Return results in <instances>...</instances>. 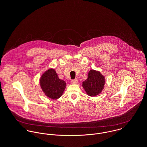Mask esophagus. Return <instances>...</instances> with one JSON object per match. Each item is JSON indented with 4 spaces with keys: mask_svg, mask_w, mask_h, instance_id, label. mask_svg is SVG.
Returning a JSON list of instances; mask_svg holds the SVG:
<instances>
[{
    "mask_svg": "<svg viewBox=\"0 0 147 147\" xmlns=\"http://www.w3.org/2000/svg\"><path fill=\"white\" fill-rule=\"evenodd\" d=\"M78 83V80L77 79H73L71 80V84H77Z\"/></svg>",
    "mask_w": 147,
    "mask_h": 147,
    "instance_id": "1",
    "label": "esophagus"
}]
</instances>
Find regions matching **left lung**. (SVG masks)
<instances>
[{"mask_svg":"<svg viewBox=\"0 0 147 147\" xmlns=\"http://www.w3.org/2000/svg\"><path fill=\"white\" fill-rule=\"evenodd\" d=\"M105 84V78L99 71L90 70L88 74V78L83 82L82 86L87 94L94 97L101 93Z\"/></svg>","mask_w":147,"mask_h":147,"instance_id":"8db88e82","label":"left lung"}]
</instances>
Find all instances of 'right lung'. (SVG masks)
I'll list each match as a JSON object with an SVG mask.
<instances>
[{"instance_id": "add662e5", "label": "right lung", "mask_w": 147, "mask_h": 147, "mask_svg": "<svg viewBox=\"0 0 147 147\" xmlns=\"http://www.w3.org/2000/svg\"><path fill=\"white\" fill-rule=\"evenodd\" d=\"M40 84L46 96L53 100H57L63 94L66 83L60 79L55 69H49L41 76Z\"/></svg>"}]
</instances>
